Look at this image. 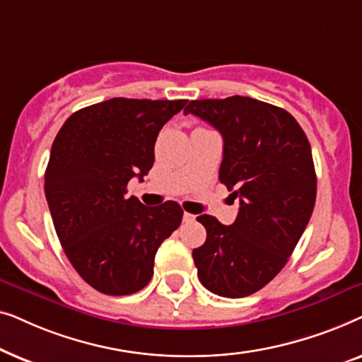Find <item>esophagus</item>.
<instances>
[{"label":"esophagus","mask_w":362,"mask_h":362,"mask_svg":"<svg viewBox=\"0 0 362 362\" xmlns=\"http://www.w3.org/2000/svg\"><path fill=\"white\" fill-rule=\"evenodd\" d=\"M194 219H196V216L189 214V212H185V214H182V221L187 222V224H189V222H194Z\"/></svg>","instance_id":"esophagus-1"}]
</instances>
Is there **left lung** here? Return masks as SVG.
Segmentation results:
<instances>
[{
    "label": "left lung",
    "instance_id": "left-lung-1",
    "mask_svg": "<svg viewBox=\"0 0 362 362\" xmlns=\"http://www.w3.org/2000/svg\"><path fill=\"white\" fill-rule=\"evenodd\" d=\"M185 113L222 135L219 180L240 202L232 226L197 217L207 232L192 250L197 276L219 296H249L284 269L308 226L316 201L310 141L288 112L250 97L191 100Z\"/></svg>",
    "mask_w": 362,
    "mask_h": 362
}]
</instances>
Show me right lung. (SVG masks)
Listing matches in <instances>:
<instances>
[{
	"mask_svg": "<svg viewBox=\"0 0 362 362\" xmlns=\"http://www.w3.org/2000/svg\"><path fill=\"white\" fill-rule=\"evenodd\" d=\"M186 102L110 98L72 113L52 143L44 191L54 227L74 269L100 293L146 286L158 247L181 224L177 202L143 206L127 185L148 175L158 133Z\"/></svg>",
	"mask_w": 362,
	"mask_h": 362,
	"instance_id": "add662e5",
	"label": "right lung"
}]
</instances>
